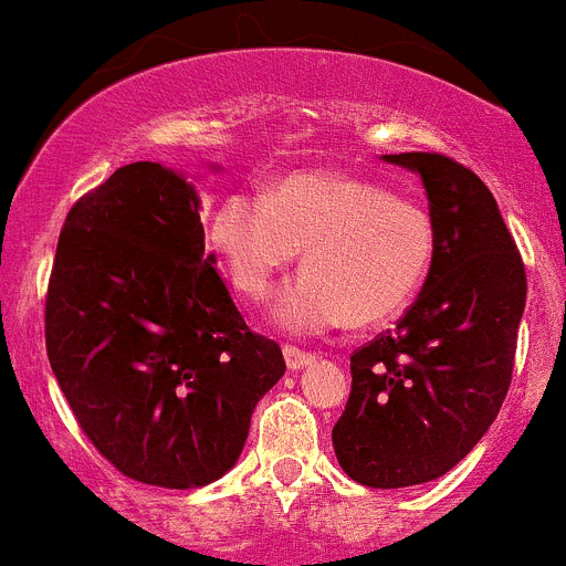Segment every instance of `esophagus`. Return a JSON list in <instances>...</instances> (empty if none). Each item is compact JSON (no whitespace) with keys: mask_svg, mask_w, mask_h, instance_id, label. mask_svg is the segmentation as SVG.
<instances>
[{"mask_svg":"<svg viewBox=\"0 0 566 566\" xmlns=\"http://www.w3.org/2000/svg\"><path fill=\"white\" fill-rule=\"evenodd\" d=\"M283 357H285V366H289V371H300V368L311 366L313 363V355L296 349V346H283Z\"/></svg>","mask_w":566,"mask_h":566,"instance_id":"obj_1","label":"esophagus"}]
</instances>
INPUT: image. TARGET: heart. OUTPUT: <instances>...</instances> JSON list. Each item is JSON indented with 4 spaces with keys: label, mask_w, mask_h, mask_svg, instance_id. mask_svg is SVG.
Masks as SVG:
<instances>
[{
    "label": "heart",
    "mask_w": 566,
    "mask_h": 566,
    "mask_svg": "<svg viewBox=\"0 0 566 566\" xmlns=\"http://www.w3.org/2000/svg\"><path fill=\"white\" fill-rule=\"evenodd\" d=\"M209 239L228 281L253 302H264L302 253L305 272L275 307V324L291 335L399 316L427 281L438 248L421 203L335 170L289 172L270 198L228 195Z\"/></svg>",
    "instance_id": "1"
}]
</instances>
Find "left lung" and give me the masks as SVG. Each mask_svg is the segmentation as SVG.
<instances>
[{
  "label": "left lung",
  "mask_w": 566,
  "mask_h": 566,
  "mask_svg": "<svg viewBox=\"0 0 566 566\" xmlns=\"http://www.w3.org/2000/svg\"><path fill=\"white\" fill-rule=\"evenodd\" d=\"M382 159L421 178L438 248L394 333L352 355L333 449L357 484L399 490L449 473L495 421L512 382L525 270L475 172L440 154Z\"/></svg>",
  "instance_id": "left-lung-1"
}]
</instances>
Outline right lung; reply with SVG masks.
<instances>
[{"label":"right lung","mask_w":566,"mask_h":566,"mask_svg":"<svg viewBox=\"0 0 566 566\" xmlns=\"http://www.w3.org/2000/svg\"><path fill=\"white\" fill-rule=\"evenodd\" d=\"M203 237L192 181L134 161L69 211L46 294L49 363L80 427L123 475L167 490L231 471L285 371Z\"/></svg>","instance_id":"1"}]
</instances>
